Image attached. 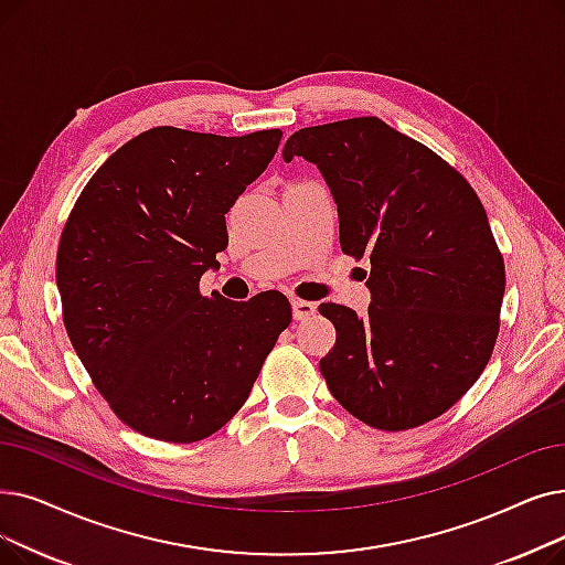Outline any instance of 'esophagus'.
<instances>
[{
  "label": "esophagus",
  "mask_w": 565,
  "mask_h": 565,
  "mask_svg": "<svg viewBox=\"0 0 565 565\" xmlns=\"http://www.w3.org/2000/svg\"><path fill=\"white\" fill-rule=\"evenodd\" d=\"M290 305H292V316H296V321H307V318H311L316 313V302L292 298Z\"/></svg>",
  "instance_id": "esophagus-1"
}]
</instances>
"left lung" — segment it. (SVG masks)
Segmentation results:
<instances>
[{
  "mask_svg": "<svg viewBox=\"0 0 565 565\" xmlns=\"http://www.w3.org/2000/svg\"><path fill=\"white\" fill-rule=\"evenodd\" d=\"M326 178L341 252L366 256L364 316L326 302L332 397L364 425L402 431L457 404L492 358L505 290L487 212L457 170L379 117L307 127L284 145Z\"/></svg>",
  "mask_w": 565,
  "mask_h": 565,
  "instance_id": "left-lung-1",
  "label": "left lung"
}]
</instances>
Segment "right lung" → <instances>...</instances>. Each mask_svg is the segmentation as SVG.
Masks as SVG:
<instances>
[{
	"instance_id": "1",
	"label": "right lung",
	"mask_w": 565,
	"mask_h": 565,
	"mask_svg": "<svg viewBox=\"0 0 565 565\" xmlns=\"http://www.w3.org/2000/svg\"><path fill=\"white\" fill-rule=\"evenodd\" d=\"M279 129L154 127L121 145L73 205L57 249L68 339L117 418L166 444L222 429L247 402L290 302L199 284L228 247L226 212L273 161Z\"/></svg>"
}]
</instances>
